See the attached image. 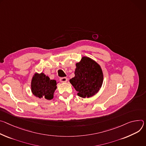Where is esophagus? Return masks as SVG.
Listing matches in <instances>:
<instances>
[{
	"label": "esophagus",
	"mask_w": 146,
	"mask_h": 146,
	"mask_svg": "<svg viewBox=\"0 0 146 146\" xmlns=\"http://www.w3.org/2000/svg\"><path fill=\"white\" fill-rule=\"evenodd\" d=\"M60 80L61 82H66L68 81V78L66 77H63V78H61L60 79Z\"/></svg>",
	"instance_id": "esophagus-1"
}]
</instances>
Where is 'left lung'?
<instances>
[{"mask_svg":"<svg viewBox=\"0 0 146 146\" xmlns=\"http://www.w3.org/2000/svg\"><path fill=\"white\" fill-rule=\"evenodd\" d=\"M75 76L70 82L78 92V96L89 98L98 93L103 82V72L100 65L93 59L84 56L76 63Z\"/></svg>","mask_w":146,"mask_h":146,"instance_id":"obj_1","label":"left lung"}]
</instances>
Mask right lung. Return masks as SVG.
<instances>
[{
  "instance_id": "right-lung-1",
  "label": "right lung",
  "mask_w": 146,
  "mask_h": 146,
  "mask_svg": "<svg viewBox=\"0 0 146 146\" xmlns=\"http://www.w3.org/2000/svg\"><path fill=\"white\" fill-rule=\"evenodd\" d=\"M56 89V80L50 79L44 73L36 72L32 76L31 89L32 94L36 98L50 100L53 99L54 93Z\"/></svg>"
}]
</instances>
